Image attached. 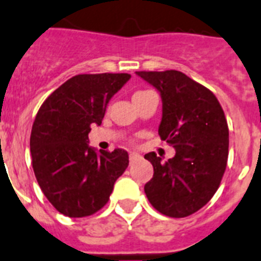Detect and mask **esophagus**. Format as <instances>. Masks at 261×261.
Masks as SVG:
<instances>
[{
  "label": "esophagus",
  "mask_w": 261,
  "mask_h": 261,
  "mask_svg": "<svg viewBox=\"0 0 261 261\" xmlns=\"http://www.w3.org/2000/svg\"><path fill=\"white\" fill-rule=\"evenodd\" d=\"M130 162L133 163V162H135V160H138V159H140V155L139 153H137V152H130Z\"/></svg>",
  "instance_id": "34e87169"
}]
</instances>
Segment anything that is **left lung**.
Segmentation results:
<instances>
[{
  "instance_id": "1",
  "label": "left lung",
  "mask_w": 261,
  "mask_h": 261,
  "mask_svg": "<svg viewBox=\"0 0 261 261\" xmlns=\"http://www.w3.org/2000/svg\"><path fill=\"white\" fill-rule=\"evenodd\" d=\"M160 93L163 117L159 135L176 149L162 163L144 155L153 177L144 185L151 205L162 214L182 218L209 202L218 189L228 156V127L217 97L178 71L137 72Z\"/></svg>"
}]
</instances>
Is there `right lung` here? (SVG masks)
I'll use <instances>...</instances> for the list:
<instances>
[{
    "label": "right lung",
    "mask_w": 261,
    "mask_h": 261,
    "mask_svg": "<svg viewBox=\"0 0 261 261\" xmlns=\"http://www.w3.org/2000/svg\"><path fill=\"white\" fill-rule=\"evenodd\" d=\"M130 77L77 74L51 93L36 114L30 137L34 173L47 199L67 217L102 209L127 168V151H96L88 134L92 124L102 123L109 101Z\"/></svg>",
    "instance_id": "add662e5"
}]
</instances>
